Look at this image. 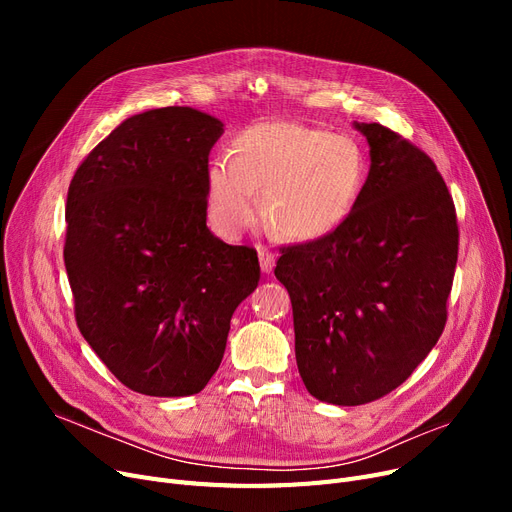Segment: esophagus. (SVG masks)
Masks as SVG:
<instances>
[{
  "label": "esophagus",
  "mask_w": 512,
  "mask_h": 512,
  "mask_svg": "<svg viewBox=\"0 0 512 512\" xmlns=\"http://www.w3.org/2000/svg\"><path fill=\"white\" fill-rule=\"evenodd\" d=\"M257 255H259L261 272H263V274H270V272L274 270V265H276V257H274V253H272L270 249H265V247H257Z\"/></svg>",
  "instance_id": "1"
}]
</instances>
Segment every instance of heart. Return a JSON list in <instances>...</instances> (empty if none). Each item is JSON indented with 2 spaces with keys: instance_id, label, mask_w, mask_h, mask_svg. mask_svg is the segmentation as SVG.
<instances>
[{
  "instance_id": "obj_1",
  "label": "heart",
  "mask_w": 512,
  "mask_h": 512,
  "mask_svg": "<svg viewBox=\"0 0 512 512\" xmlns=\"http://www.w3.org/2000/svg\"><path fill=\"white\" fill-rule=\"evenodd\" d=\"M228 161L207 170V218L226 238L263 215L280 236L319 240L353 211L367 178L359 145L334 132L292 122H265L240 130L228 143Z\"/></svg>"
}]
</instances>
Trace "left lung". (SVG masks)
<instances>
[{
	"label": "left lung",
	"mask_w": 512,
	"mask_h": 512,
	"mask_svg": "<svg viewBox=\"0 0 512 512\" xmlns=\"http://www.w3.org/2000/svg\"><path fill=\"white\" fill-rule=\"evenodd\" d=\"M355 128L371 155L359 201L332 234L280 249L274 272L290 294L305 388L340 407L386 396L429 355L459 257L434 161L378 122Z\"/></svg>",
	"instance_id": "1"
}]
</instances>
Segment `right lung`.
Returning a JSON list of instances; mask_svg holds the SVG:
<instances>
[{"label": "right lung", "mask_w": 512, "mask_h": 512, "mask_svg": "<svg viewBox=\"0 0 512 512\" xmlns=\"http://www.w3.org/2000/svg\"><path fill=\"white\" fill-rule=\"evenodd\" d=\"M224 124L193 107L124 120L78 166L64 263L80 334L130 390L201 392L234 309L259 284L251 247L207 228L209 151Z\"/></svg>", "instance_id": "right-lung-1"}]
</instances>
